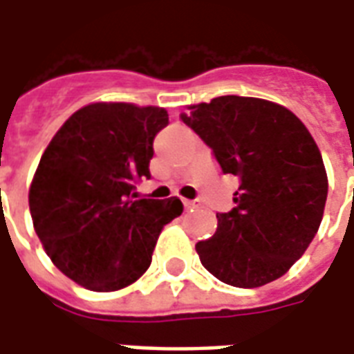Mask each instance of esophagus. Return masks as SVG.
<instances>
[{
	"instance_id": "34e87169",
	"label": "esophagus",
	"mask_w": 354,
	"mask_h": 354,
	"mask_svg": "<svg viewBox=\"0 0 354 354\" xmlns=\"http://www.w3.org/2000/svg\"><path fill=\"white\" fill-rule=\"evenodd\" d=\"M184 207L187 210H192V208H197L199 207V201H189V199H184Z\"/></svg>"
}]
</instances>
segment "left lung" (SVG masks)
<instances>
[{
	"label": "left lung",
	"mask_w": 354,
	"mask_h": 354,
	"mask_svg": "<svg viewBox=\"0 0 354 354\" xmlns=\"http://www.w3.org/2000/svg\"><path fill=\"white\" fill-rule=\"evenodd\" d=\"M189 129L223 174L239 176L235 207L218 212L216 233L195 245L218 281L258 288L299 260L324 214L328 178L311 132L290 109L250 96H218L187 106Z\"/></svg>",
	"instance_id": "obj_1"
}]
</instances>
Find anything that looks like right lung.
<instances>
[{
    "mask_svg": "<svg viewBox=\"0 0 354 354\" xmlns=\"http://www.w3.org/2000/svg\"><path fill=\"white\" fill-rule=\"evenodd\" d=\"M167 109L94 102L53 136L30 185L34 230L50 261L73 282L113 292L138 281L161 230L182 214L170 199H138L149 178L153 138Z\"/></svg>",
    "mask_w": 354,
    "mask_h": 354,
    "instance_id": "1",
    "label": "right lung"
}]
</instances>
